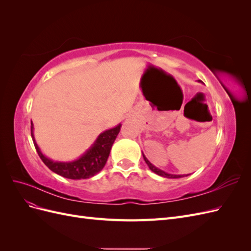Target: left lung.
<instances>
[{"label":"left lung","instance_id":"1","mask_svg":"<svg viewBox=\"0 0 251 251\" xmlns=\"http://www.w3.org/2000/svg\"><path fill=\"white\" fill-rule=\"evenodd\" d=\"M142 156H143V159H144V161H146V163L148 164V166L150 168V170L151 171V172H154L155 174H157V175H159V176H162V177H165V178H182V177H184L185 175H173V174H169V173H165L164 171H162V170H160V169H157L156 166H154L153 164H151L148 159H147V157L144 156L143 154H142ZM187 176V175H186Z\"/></svg>","mask_w":251,"mask_h":251}]
</instances>
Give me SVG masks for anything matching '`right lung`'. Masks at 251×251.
<instances>
[{
    "label": "right lung",
    "instance_id": "right-lung-1",
    "mask_svg": "<svg viewBox=\"0 0 251 251\" xmlns=\"http://www.w3.org/2000/svg\"><path fill=\"white\" fill-rule=\"evenodd\" d=\"M120 126L121 125H118L115 127L110 128V130L101 133L93 143V146L91 147L85 154L78 159H76V160L71 162L52 161L51 159L42 154V151L39 146L36 144L33 136L32 121L31 137L37 154H39L43 162L46 164L52 172H54L55 174L59 175V176L68 179L80 180L93 177L94 175L100 173L103 169V166L105 165V162H107L108 157L110 155L111 148L120 131Z\"/></svg>",
    "mask_w": 251,
    "mask_h": 251
}]
</instances>
